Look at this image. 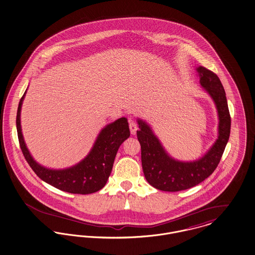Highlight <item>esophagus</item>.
<instances>
[{
  "label": "esophagus",
  "instance_id": "34e87169",
  "mask_svg": "<svg viewBox=\"0 0 255 255\" xmlns=\"http://www.w3.org/2000/svg\"><path fill=\"white\" fill-rule=\"evenodd\" d=\"M129 122V129H130V133L132 135H134L136 133V130H137V125L135 124V122H133L131 119H128Z\"/></svg>",
  "mask_w": 255,
  "mask_h": 255
}]
</instances>
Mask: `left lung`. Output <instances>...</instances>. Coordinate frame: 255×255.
Segmentation results:
<instances>
[{
	"instance_id": "1",
	"label": "left lung",
	"mask_w": 255,
	"mask_h": 255,
	"mask_svg": "<svg viewBox=\"0 0 255 255\" xmlns=\"http://www.w3.org/2000/svg\"><path fill=\"white\" fill-rule=\"evenodd\" d=\"M196 71L202 89L216 105L219 118L218 138L202 156L190 161L172 157L152 127L146 121L137 118V138L141 146L144 176L152 187L159 190L180 191L203 182L217 168L229 139L231 119L221 80L217 74L203 67H197Z\"/></svg>"
}]
</instances>
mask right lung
<instances>
[{
    "label": "right lung",
    "instance_id": "obj_1",
    "mask_svg": "<svg viewBox=\"0 0 255 255\" xmlns=\"http://www.w3.org/2000/svg\"><path fill=\"white\" fill-rule=\"evenodd\" d=\"M27 90L18 104L16 128L20 148L34 173L45 183L74 194H90L105 186L113 167L114 159L122 143L130 132L127 118H120L106 125L100 131L91 151L73 166L51 169L36 162L28 150L21 128V108Z\"/></svg>",
    "mask_w": 255,
    "mask_h": 255
}]
</instances>
